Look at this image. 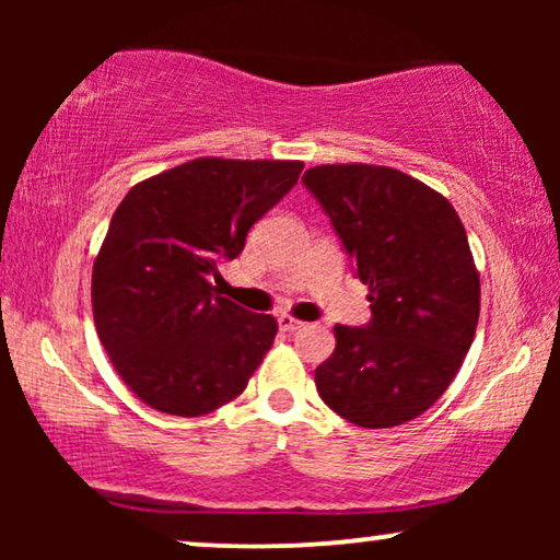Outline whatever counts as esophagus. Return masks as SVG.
Returning a JSON list of instances; mask_svg holds the SVG:
<instances>
[{"label":"esophagus","instance_id":"1","mask_svg":"<svg viewBox=\"0 0 560 560\" xmlns=\"http://www.w3.org/2000/svg\"><path fill=\"white\" fill-rule=\"evenodd\" d=\"M278 326H280V331L293 334V331H298V328L303 326V320H298V318H293V316H280V318H278Z\"/></svg>","mask_w":560,"mask_h":560}]
</instances>
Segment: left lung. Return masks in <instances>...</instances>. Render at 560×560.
<instances>
[{
	"label": "left lung",
	"instance_id": "left-lung-1",
	"mask_svg": "<svg viewBox=\"0 0 560 560\" xmlns=\"http://www.w3.org/2000/svg\"><path fill=\"white\" fill-rule=\"evenodd\" d=\"M370 285L372 320L336 324L316 370L320 400L349 423L423 416L456 377L479 324V272L446 198L385 165H316L303 175Z\"/></svg>",
	"mask_w": 560,
	"mask_h": 560
}]
</instances>
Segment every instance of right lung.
<instances>
[{"label":"right lung","instance_id":"1","mask_svg":"<svg viewBox=\"0 0 560 560\" xmlns=\"http://www.w3.org/2000/svg\"><path fill=\"white\" fill-rule=\"evenodd\" d=\"M301 171V160L196 158L121 198L91 305L114 370L144 405L196 418L244 393L278 320L232 303L213 280Z\"/></svg>","mask_w":560,"mask_h":560}]
</instances>
